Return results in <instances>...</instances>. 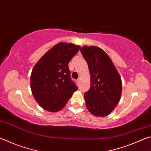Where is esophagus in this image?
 Instances as JSON below:
<instances>
[{
    "label": "esophagus",
    "mask_w": 151,
    "mask_h": 151,
    "mask_svg": "<svg viewBox=\"0 0 151 151\" xmlns=\"http://www.w3.org/2000/svg\"><path fill=\"white\" fill-rule=\"evenodd\" d=\"M77 81L78 83H80V82H81V78H78L77 79V81Z\"/></svg>",
    "instance_id": "1"
}]
</instances>
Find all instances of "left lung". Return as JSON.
Instances as JSON below:
<instances>
[{"instance_id": "1", "label": "left lung", "mask_w": 151, "mask_h": 151, "mask_svg": "<svg viewBox=\"0 0 151 151\" xmlns=\"http://www.w3.org/2000/svg\"><path fill=\"white\" fill-rule=\"evenodd\" d=\"M91 73V87L84 94L86 108L96 116L109 115L118 104L122 82L108 55L101 48L91 46L81 48Z\"/></svg>"}]
</instances>
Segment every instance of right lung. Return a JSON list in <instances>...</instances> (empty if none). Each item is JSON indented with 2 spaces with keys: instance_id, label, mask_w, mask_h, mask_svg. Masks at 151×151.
Masks as SVG:
<instances>
[{
  "instance_id": "obj_1",
  "label": "right lung",
  "mask_w": 151,
  "mask_h": 151,
  "mask_svg": "<svg viewBox=\"0 0 151 151\" xmlns=\"http://www.w3.org/2000/svg\"><path fill=\"white\" fill-rule=\"evenodd\" d=\"M81 47L60 42L43 55L33 68L30 88L36 101L47 111L62 109L78 89L70 78L68 63Z\"/></svg>"
}]
</instances>
